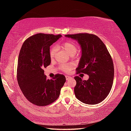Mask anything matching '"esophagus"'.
<instances>
[{
    "label": "esophagus",
    "instance_id": "esophagus-1",
    "mask_svg": "<svg viewBox=\"0 0 131 131\" xmlns=\"http://www.w3.org/2000/svg\"><path fill=\"white\" fill-rule=\"evenodd\" d=\"M65 77H66V80H69L71 79V77H70V76H66Z\"/></svg>",
    "mask_w": 131,
    "mask_h": 131
}]
</instances>
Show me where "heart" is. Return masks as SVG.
Here are the masks:
<instances>
[{
  "instance_id": "1",
  "label": "heart",
  "mask_w": 131,
  "mask_h": 131,
  "mask_svg": "<svg viewBox=\"0 0 131 131\" xmlns=\"http://www.w3.org/2000/svg\"><path fill=\"white\" fill-rule=\"evenodd\" d=\"M61 48L65 51L68 53V54L71 55H74L76 54L77 51H78V47L76 44L74 42L72 41H67L61 44ZM55 52H56V49L55 47H52L50 50V57L51 59H53L55 56ZM73 64L69 63L66 64V65H62L61 66V70H62L63 72H68L70 69L73 68Z\"/></svg>"
}]
</instances>
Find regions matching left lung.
I'll list each match as a JSON object with an SVG mask.
<instances>
[{
	"label": "left lung",
	"mask_w": 131,
	"mask_h": 131,
	"mask_svg": "<svg viewBox=\"0 0 131 131\" xmlns=\"http://www.w3.org/2000/svg\"><path fill=\"white\" fill-rule=\"evenodd\" d=\"M66 37L77 41L81 49L77 73L89 76L87 80L74 77L76 97L88 105L103 101L110 92L114 79L113 60L105 44L96 35L88 34L66 35Z\"/></svg>",
	"instance_id": "obj_1"
}]
</instances>
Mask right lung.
<instances>
[{
  "label": "right lung",
  "mask_w": 131,
  "mask_h": 131,
  "mask_svg": "<svg viewBox=\"0 0 131 131\" xmlns=\"http://www.w3.org/2000/svg\"><path fill=\"white\" fill-rule=\"evenodd\" d=\"M61 37L37 34L22 46L18 61V83L26 98L35 105L44 106L54 102L66 81L65 76L59 74L47 79L43 70L51 63L50 46Z\"/></svg>",
  "instance_id": "add662e5"
}]
</instances>
